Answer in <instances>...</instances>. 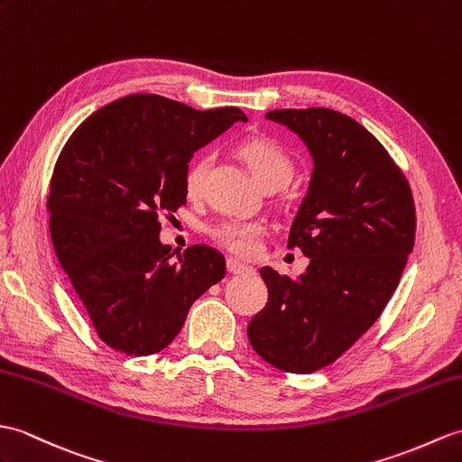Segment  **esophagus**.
I'll return each instance as SVG.
<instances>
[{"label":"esophagus","instance_id":"obj_1","mask_svg":"<svg viewBox=\"0 0 462 462\" xmlns=\"http://www.w3.org/2000/svg\"><path fill=\"white\" fill-rule=\"evenodd\" d=\"M226 265H228V272L230 273H252L254 272V267L245 265V263H242L238 260H234V257H228Z\"/></svg>","mask_w":462,"mask_h":462}]
</instances>
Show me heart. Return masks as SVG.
Returning <instances> with one entry per match:
<instances>
[{
	"label": "heart",
	"mask_w": 462,
	"mask_h": 462,
	"mask_svg": "<svg viewBox=\"0 0 462 462\" xmlns=\"http://www.w3.org/2000/svg\"><path fill=\"white\" fill-rule=\"evenodd\" d=\"M240 155L262 187L273 185L282 189L293 177V161L280 145L267 142V139H250L240 147ZM210 165L212 155H200L189 165L185 173V190L190 199L200 197ZM263 234V224L250 220H224L210 228L214 240L240 255L255 254L257 242Z\"/></svg>",
	"instance_id": "b5f03b06"
}]
</instances>
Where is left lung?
Listing matches in <instances>:
<instances>
[{
    "label": "left lung",
    "mask_w": 462,
    "mask_h": 462,
    "mask_svg": "<svg viewBox=\"0 0 462 462\" xmlns=\"http://www.w3.org/2000/svg\"><path fill=\"white\" fill-rule=\"evenodd\" d=\"M265 117L301 139L313 161L287 240L309 265L297 280L262 267L267 303L248 338L272 366L309 374L376 323L413 250L415 208L402 171L352 117L328 108Z\"/></svg>",
    "instance_id": "left-lung-1"
}]
</instances>
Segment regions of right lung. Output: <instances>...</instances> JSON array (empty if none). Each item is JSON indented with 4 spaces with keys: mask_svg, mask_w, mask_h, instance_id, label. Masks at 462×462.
Segmentation results:
<instances>
[{
    "mask_svg": "<svg viewBox=\"0 0 462 462\" xmlns=\"http://www.w3.org/2000/svg\"><path fill=\"white\" fill-rule=\"evenodd\" d=\"M236 122H248L240 108L200 112L134 94L94 112L64 145L51 180V238L110 348L163 350L190 305L226 273L224 255L208 245L171 252L159 217L187 202L192 153Z\"/></svg>",
    "mask_w": 462,
    "mask_h": 462,
    "instance_id": "right-lung-1",
    "label": "right lung"
}]
</instances>
